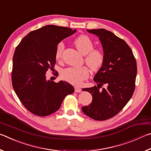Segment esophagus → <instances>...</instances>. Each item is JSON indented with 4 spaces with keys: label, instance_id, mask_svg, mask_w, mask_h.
Segmentation results:
<instances>
[{
    "label": "esophagus",
    "instance_id": "1",
    "mask_svg": "<svg viewBox=\"0 0 151 151\" xmlns=\"http://www.w3.org/2000/svg\"><path fill=\"white\" fill-rule=\"evenodd\" d=\"M81 91H82L81 88H78V87H76V86H75V93H81Z\"/></svg>",
    "mask_w": 151,
    "mask_h": 151
}]
</instances>
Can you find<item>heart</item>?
Returning <instances> with one entry per match:
<instances>
[{
    "label": "heart",
    "mask_w": 151,
    "mask_h": 151,
    "mask_svg": "<svg viewBox=\"0 0 151 151\" xmlns=\"http://www.w3.org/2000/svg\"><path fill=\"white\" fill-rule=\"evenodd\" d=\"M76 48L82 55L85 56V62L92 70H99L103 66L104 60V55L103 51L98 48H93V42L86 35H81L74 40ZM65 48L63 42H60L56 48L55 57L59 60ZM61 77L73 85H80L83 82L88 78L89 70L86 66L82 67H69L64 69L61 72Z\"/></svg>",
    "instance_id": "obj_1"
}]
</instances>
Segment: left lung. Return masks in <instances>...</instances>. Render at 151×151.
I'll return each instance as SVG.
<instances>
[{
    "instance_id": "1",
    "label": "left lung",
    "mask_w": 151,
    "mask_h": 151,
    "mask_svg": "<svg viewBox=\"0 0 151 151\" xmlns=\"http://www.w3.org/2000/svg\"><path fill=\"white\" fill-rule=\"evenodd\" d=\"M87 31L99 37L104 60L94 77L97 86L83 88L92 94L93 101L82 111L96 121H105L118 114L133 94L137 62L129 46L114 33L104 29ZM104 85L106 87L101 89Z\"/></svg>"
}]
</instances>
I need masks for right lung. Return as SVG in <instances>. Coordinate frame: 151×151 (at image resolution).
<instances>
[{
  "label": "right lung",
  "mask_w": 151,
  "mask_h": 151,
  "mask_svg": "<svg viewBox=\"0 0 151 151\" xmlns=\"http://www.w3.org/2000/svg\"><path fill=\"white\" fill-rule=\"evenodd\" d=\"M75 32L68 27L47 25L29 32L15 49L12 86L24 106L35 115L54 113L65 96L75 91L66 81H47L46 73L54 69L57 45Z\"/></svg>",
  "instance_id": "right-lung-1"
}]
</instances>
